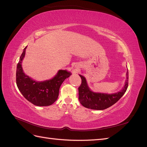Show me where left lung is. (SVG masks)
Segmentation results:
<instances>
[{
    "label": "left lung",
    "instance_id": "left-lung-1",
    "mask_svg": "<svg viewBox=\"0 0 147 147\" xmlns=\"http://www.w3.org/2000/svg\"><path fill=\"white\" fill-rule=\"evenodd\" d=\"M126 80L122 90L113 94L94 92L90 90L86 79L80 75L82 79L81 85L78 88V99L84 107L94 110H104L115 104L124 95L128 86V72L126 73Z\"/></svg>",
    "mask_w": 147,
    "mask_h": 147
}]
</instances>
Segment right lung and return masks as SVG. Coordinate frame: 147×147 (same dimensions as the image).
<instances>
[{
	"mask_svg": "<svg viewBox=\"0 0 147 147\" xmlns=\"http://www.w3.org/2000/svg\"><path fill=\"white\" fill-rule=\"evenodd\" d=\"M26 47L18 63L16 81L21 94L31 103L37 106H48L53 104L59 96V88L71 74L67 70H60L56 76L49 80L35 82L23 72L21 63L26 53Z\"/></svg>",
	"mask_w": 147,
	"mask_h": 147,
	"instance_id": "add662e5",
	"label": "right lung"
}]
</instances>
